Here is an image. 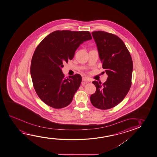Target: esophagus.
I'll return each instance as SVG.
<instances>
[{
  "label": "esophagus",
  "mask_w": 157,
  "mask_h": 157,
  "mask_svg": "<svg viewBox=\"0 0 157 157\" xmlns=\"http://www.w3.org/2000/svg\"><path fill=\"white\" fill-rule=\"evenodd\" d=\"M82 81L86 82H90L89 79L87 78L82 77Z\"/></svg>",
  "instance_id": "obj_1"
}]
</instances>
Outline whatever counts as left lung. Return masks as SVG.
<instances>
[{
    "instance_id": "1",
    "label": "left lung",
    "mask_w": 157,
    "mask_h": 157,
    "mask_svg": "<svg viewBox=\"0 0 157 157\" xmlns=\"http://www.w3.org/2000/svg\"><path fill=\"white\" fill-rule=\"evenodd\" d=\"M96 42L102 68L108 75L103 84L93 81L95 93L90 100L94 107L101 109H111L126 96L131 86L133 62L123 40L116 35L104 31L92 32Z\"/></svg>"
}]
</instances>
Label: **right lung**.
<instances>
[{
	"mask_svg": "<svg viewBox=\"0 0 157 157\" xmlns=\"http://www.w3.org/2000/svg\"><path fill=\"white\" fill-rule=\"evenodd\" d=\"M92 39L89 31H56L46 36L35 50L30 72L35 91L44 103L55 109L68 106L79 89V74L64 78L63 63L72 60L84 41Z\"/></svg>",
	"mask_w": 157,
	"mask_h": 157,
	"instance_id": "obj_1",
	"label": "right lung"
}]
</instances>
